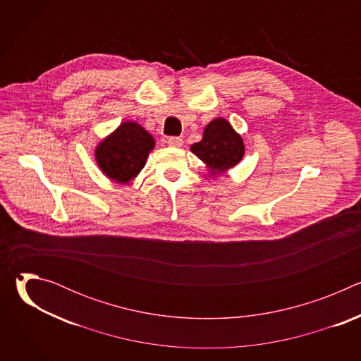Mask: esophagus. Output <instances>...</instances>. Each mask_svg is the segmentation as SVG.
Returning <instances> with one entry per match:
<instances>
[{
  "instance_id": "34e87169",
  "label": "esophagus",
  "mask_w": 361,
  "mask_h": 361,
  "mask_svg": "<svg viewBox=\"0 0 361 361\" xmlns=\"http://www.w3.org/2000/svg\"><path fill=\"white\" fill-rule=\"evenodd\" d=\"M167 144L170 147H181L183 145V138L181 137H169Z\"/></svg>"
}]
</instances>
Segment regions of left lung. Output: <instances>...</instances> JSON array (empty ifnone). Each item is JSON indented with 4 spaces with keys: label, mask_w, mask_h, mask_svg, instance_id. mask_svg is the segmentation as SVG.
<instances>
[{
    "label": "left lung",
    "mask_w": 361,
    "mask_h": 361,
    "mask_svg": "<svg viewBox=\"0 0 361 361\" xmlns=\"http://www.w3.org/2000/svg\"><path fill=\"white\" fill-rule=\"evenodd\" d=\"M191 151L219 176L237 166L244 156V142L224 118L213 120L204 130L202 140L191 145Z\"/></svg>",
    "instance_id": "1"
}]
</instances>
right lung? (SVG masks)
<instances>
[{"label":"right lung","mask_w":361,"mask_h":361,"mask_svg":"<svg viewBox=\"0 0 361 361\" xmlns=\"http://www.w3.org/2000/svg\"><path fill=\"white\" fill-rule=\"evenodd\" d=\"M154 138L134 121L123 123L111 135L101 141L95 159L107 177L117 183L131 181L142 170Z\"/></svg>","instance_id":"1"}]
</instances>
